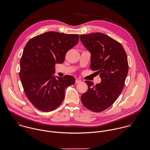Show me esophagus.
I'll list each match as a JSON object with an SVG mask.
<instances>
[{
    "label": "esophagus",
    "mask_w": 150,
    "mask_h": 150,
    "mask_svg": "<svg viewBox=\"0 0 150 150\" xmlns=\"http://www.w3.org/2000/svg\"><path fill=\"white\" fill-rule=\"evenodd\" d=\"M81 81L80 80H78V79L76 80V83H80Z\"/></svg>",
    "instance_id": "34e87169"
}]
</instances>
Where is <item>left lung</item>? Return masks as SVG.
Instances as JSON below:
<instances>
[{
	"label": "left lung",
	"instance_id": "1",
	"mask_svg": "<svg viewBox=\"0 0 150 150\" xmlns=\"http://www.w3.org/2000/svg\"><path fill=\"white\" fill-rule=\"evenodd\" d=\"M80 40L91 53V69L101 79L96 85L85 81L88 89L82 95V103L100 112L110 107L123 91L128 71L127 56L120 43L103 33L81 35Z\"/></svg>",
	"mask_w": 150,
	"mask_h": 150
}]
</instances>
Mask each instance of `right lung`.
Here are the masks:
<instances>
[{"label": "right lung", "instance_id": "obj_1", "mask_svg": "<svg viewBox=\"0 0 150 150\" xmlns=\"http://www.w3.org/2000/svg\"><path fill=\"white\" fill-rule=\"evenodd\" d=\"M79 40L78 34L48 31L28 41L20 61L19 77L28 100L38 109L50 112L65 97V89L75 83L70 75L56 79L55 64H62L67 53Z\"/></svg>", "mask_w": 150, "mask_h": 150}]
</instances>
